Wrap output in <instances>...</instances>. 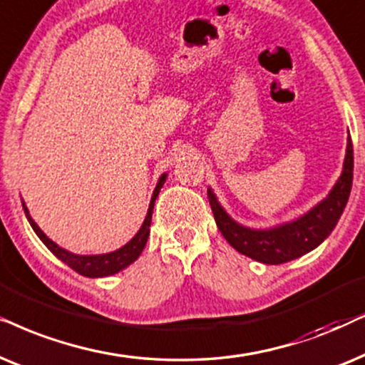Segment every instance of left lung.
Listing matches in <instances>:
<instances>
[{
    "label": "left lung",
    "mask_w": 365,
    "mask_h": 365,
    "mask_svg": "<svg viewBox=\"0 0 365 365\" xmlns=\"http://www.w3.org/2000/svg\"><path fill=\"white\" fill-rule=\"evenodd\" d=\"M352 177L354 150L351 137H349L341 177L337 178L325 198L304 215L267 228L242 225L228 215L213 193L212 187L207 188V193L218 230L222 232L228 244L242 255L250 257L260 264L279 265L309 254L327 239L347 205L352 188Z\"/></svg>",
    "instance_id": "8db88e82"
}]
</instances>
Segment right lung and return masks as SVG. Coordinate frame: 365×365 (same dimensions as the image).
I'll use <instances>...</instances> for the list:
<instances>
[{"instance_id": "right-lung-1", "label": "right lung", "mask_w": 365, "mask_h": 365, "mask_svg": "<svg viewBox=\"0 0 365 365\" xmlns=\"http://www.w3.org/2000/svg\"><path fill=\"white\" fill-rule=\"evenodd\" d=\"M168 173L165 172L160 175L157 185H155V190L152 193V200H150L147 215H145V220L140 227V230L135 233L133 239L130 242H126L123 247L116 249L113 252H106V254H96V255H80V254H73V252L63 249L53 242L51 239H48L46 233L41 230L40 227L36 225V222L33 220L30 215V210H28L26 203L24 200H21L23 203V210L24 215H26L28 222L40 240L48 247V250L51 252L53 255L58 257L63 264H66L70 269H73L75 272H78L80 275L90 277V279H98V277H108V275H115L118 272L125 270L126 267L132 265L135 260L138 259L140 254H142L145 245H147L148 235H150V223H152V213H153V207H155V200H157L160 190H162L165 180H167Z\"/></svg>"}]
</instances>
